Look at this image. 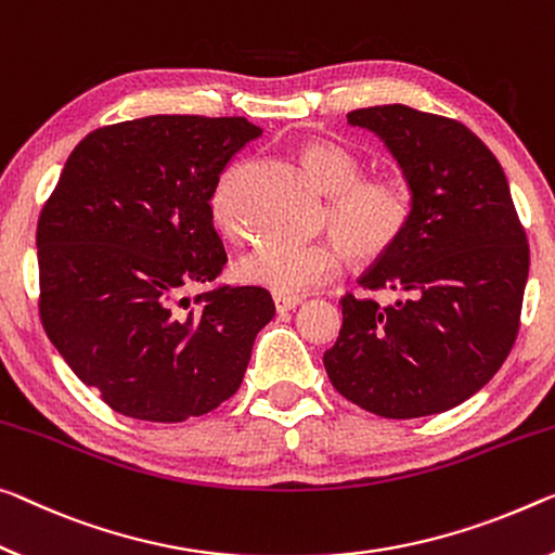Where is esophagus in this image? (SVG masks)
Segmentation results:
<instances>
[{"instance_id": "34e87169", "label": "esophagus", "mask_w": 555, "mask_h": 555, "mask_svg": "<svg viewBox=\"0 0 555 555\" xmlns=\"http://www.w3.org/2000/svg\"><path fill=\"white\" fill-rule=\"evenodd\" d=\"M272 302H275V310H278V312H289V310H295V307L300 305L302 300H300V297H283V295H275V297H272Z\"/></svg>"}]
</instances>
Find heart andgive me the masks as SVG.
I'll return each instance as SVG.
<instances>
[{
  "label": "heart",
  "mask_w": 555,
  "mask_h": 555,
  "mask_svg": "<svg viewBox=\"0 0 555 555\" xmlns=\"http://www.w3.org/2000/svg\"><path fill=\"white\" fill-rule=\"evenodd\" d=\"M300 156L312 181L330 193L322 223L344 248L336 241H270L255 245L237 260L235 275L241 283L283 297H297L335 278L343 266V250L357 262L385 258L404 237L414 212V195L402 176H362V160L335 141L310 139ZM241 166L228 168L210 195L212 220L225 235L241 230Z\"/></svg>",
  "instance_id": "heart-1"
}]
</instances>
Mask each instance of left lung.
<instances>
[{
	"mask_svg": "<svg viewBox=\"0 0 555 555\" xmlns=\"http://www.w3.org/2000/svg\"><path fill=\"white\" fill-rule=\"evenodd\" d=\"M387 143L414 195L399 245L360 278L395 304L343 297L325 352L339 395L387 420L439 414L476 395L511 352L528 278L526 230L496 156L462 121L402 104L349 111Z\"/></svg>",
	"mask_w": 555,
	"mask_h": 555,
	"instance_id": "left-lung-1",
	"label": "left lung"
}]
</instances>
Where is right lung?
<instances>
[{
	"label": "right lung",
	"instance_id": "obj_1",
	"mask_svg": "<svg viewBox=\"0 0 555 555\" xmlns=\"http://www.w3.org/2000/svg\"><path fill=\"white\" fill-rule=\"evenodd\" d=\"M260 129L245 118L146 116L91 131L39 216V318L118 414L185 422L241 387L268 289L218 285L228 255L210 195ZM206 294L191 298L193 286Z\"/></svg>",
	"mask_w": 555,
	"mask_h": 555
}]
</instances>
